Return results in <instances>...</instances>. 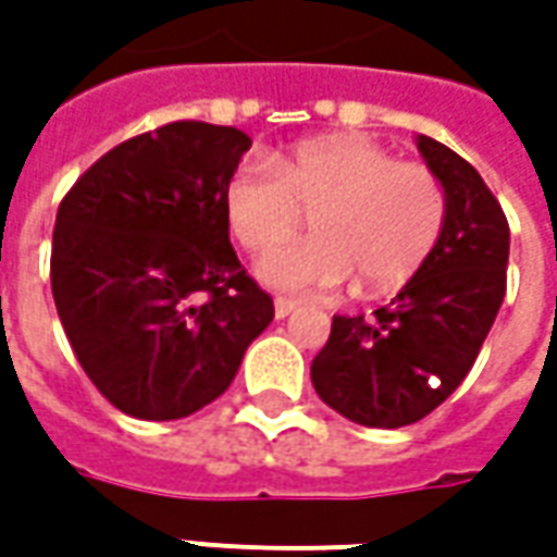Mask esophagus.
I'll return each mask as SVG.
<instances>
[{"label": "esophagus", "instance_id": "1", "mask_svg": "<svg viewBox=\"0 0 557 557\" xmlns=\"http://www.w3.org/2000/svg\"><path fill=\"white\" fill-rule=\"evenodd\" d=\"M294 310H297V304H294V300H285V297H278V300H275V319H288Z\"/></svg>", "mask_w": 557, "mask_h": 557}]
</instances>
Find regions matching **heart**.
I'll return each mask as SVG.
<instances>
[{
    "mask_svg": "<svg viewBox=\"0 0 557 557\" xmlns=\"http://www.w3.org/2000/svg\"><path fill=\"white\" fill-rule=\"evenodd\" d=\"M313 238L257 267L267 288L290 297L332 290L350 275L362 294L406 285L446 228V191L421 163H403L359 136L310 139L272 166L245 161L223 188V216L247 253H268L296 234Z\"/></svg>",
    "mask_w": 557,
    "mask_h": 557,
    "instance_id": "obj_1",
    "label": "heart"
}]
</instances>
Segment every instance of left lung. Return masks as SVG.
<instances>
[{
    "mask_svg": "<svg viewBox=\"0 0 557 557\" xmlns=\"http://www.w3.org/2000/svg\"><path fill=\"white\" fill-rule=\"evenodd\" d=\"M416 145L446 191L437 247L372 319L334 315L310 369L319 399L366 428H403L434 412L471 372L505 297L503 207L453 148L431 136Z\"/></svg>",
    "mask_w": 557,
    "mask_h": 557,
    "instance_id": "1",
    "label": "left lung"
}]
</instances>
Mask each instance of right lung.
Listing matches in <instances>:
<instances>
[{
    "instance_id": "right-lung-1",
    "label": "right lung",
    "mask_w": 557,
    "mask_h": 557,
    "mask_svg": "<svg viewBox=\"0 0 557 557\" xmlns=\"http://www.w3.org/2000/svg\"><path fill=\"white\" fill-rule=\"evenodd\" d=\"M247 148L235 126L166 123L111 148L58 207V319L83 372L126 416L173 421L213 403L275 315L223 216Z\"/></svg>"
}]
</instances>
